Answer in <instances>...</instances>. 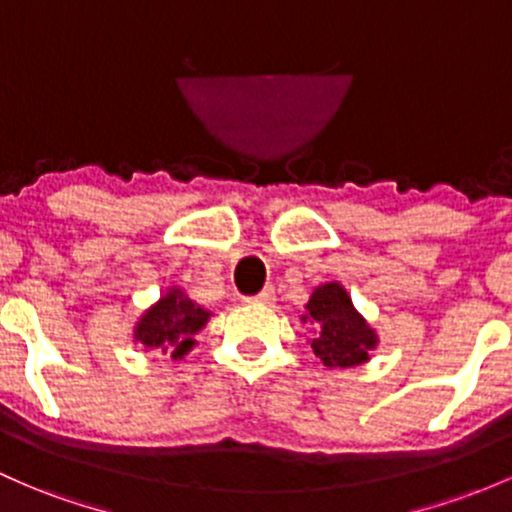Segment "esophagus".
<instances>
[{"label":"esophagus","mask_w":512,"mask_h":512,"mask_svg":"<svg viewBox=\"0 0 512 512\" xmlns=\"http://www.w3.org/2000/svg\"><path fill=\"white\" fill-rule=\"evenodd\" d=\"M246 302H261V305H273V302H276V290L266 288V290H261L258 295H254V298H246Z\"/></svg>","instance_id":"34e87169"}]
</instances>
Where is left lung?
Returning a JSON list of instances; mask_svg holds the SVG:
<instances>
[{
	"instance_id": "obj_1",
	"label": "left lung",
	"mask_w": 512,
	"mask_h": 512,
	"mask_svg": "<svg viewBox=\"0 0 512 512\" xmlns=\"http://www.w3.org/2000/svg\"><path fill=\"white\" fill-rule=\"evenodd\" d=\"M300 320L317 329L312 337V351L329 368L366 364L368 351L378 344V334L356 312L349 293L339 283H324L315 288Z\"/></svg>"
}]
</instances>
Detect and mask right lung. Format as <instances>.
Returning a JSON list of instances; mask_svg holds the SVG:
<instances>
[{
	"mask_svg": "<svg viewBox=\"0 0 512 512\" xmlns=\"http://www.w3.org/2000/svg\"><path fill=\"white\" fill-rule=\"evenodd\" d=\"M210 315L212 312L192 302L185 290L168 288V293L136 322L134 342L144 349H161L170 359H183L195 346V334L205 327Z\"/></svg>",
	"mask_w": 512,
	"mask_h": 512,
	"instance_id": "add662e5",
	"label": "right lung"
}]
</instances>
